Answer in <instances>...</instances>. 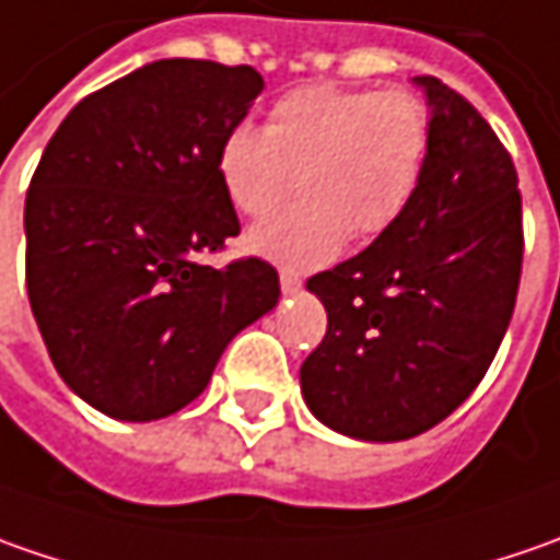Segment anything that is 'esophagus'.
I'll use <instances>...</instances> for the list:
<instances>
[{
	"label": "esophagus",
	"mask_w": 560,
	"mask_h": 560,
	"mask_svg": "<svg viewBox=\"0 0 560 560\" xmlns=\"http://www.w3.org/2000/svg\"><path fill=\"white\" fill-rule=\"evenodd\" d=\"M280 290L287 292V295H295V292L302 290V280H299L295 273H287V270H283V273H280Z\"/></svg>",
	"instance_id": "1"
}]
</instances>
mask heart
Instances as JSON below:
<instances>
[{
  "label": "heart",
  "mask_w": 560,
  "mask_h": 560,
  "mask_svg": "<svg viewBox=\"0 0 560 560\" xmlns=\"http://www.w3.org/2000/svg\"><path fill=\"white\" fill-rule=\"evenodd\" d=\"M430 152L427 105L401 90L302 83L270 105L268 127L240 124L218 149L230 202L252 218L290 196L302 202L255 224L246 246L273 265L314 270L334 261L349 230L374 240L418 192Z\"/></svg>",
  "instance_id": "1"
}]
</instances>
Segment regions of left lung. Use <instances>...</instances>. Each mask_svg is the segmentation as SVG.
Returning <instances> with one entry per match:
<instances>
[{"instance_id": "left-lung-1", "label": "left lung", "mask_w": 560, "mask_h": 560, "mask_svg": "<svg viewBox=\"0 0 560 560\" xmlns=\"http://www.w3.org/2000/svg\"><path fill=\"white\" fill-rule=\"evenodd\" d=\"M430 152L405 214L308 280L327 336L302 364L314 418L361 442L427 433L477 389L514 312L524 233L517 171L477 108L415 77Z\"/></svg>"}]
</instances>
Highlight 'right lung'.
<instances>
[{"instance_id":"right-lung-1","label":"right lung","mask_w":560,"mask_h":560,"mask_svg":"<svg viewBox=\"0 0 560 560\" xmlns=\"http://www.w3.org/2000/svg\"><path fill=\"white\" fill-rule=\"evenodd\" d=\"M261 90L248 65L162 58L77 102L39 159L24 202L33 317L58 376L108 418L180 411L280 299L258 258L202 265L240 233L218 149Z\"/></svg>"}]
</instances>
